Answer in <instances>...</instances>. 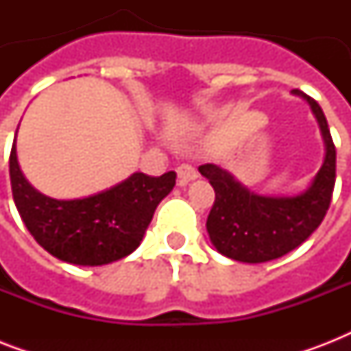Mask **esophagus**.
Listing matches in <instances>:
<instances>
[{
	"mask_svg": "<svg viewBox=\"0 0 351 351\" xmlns=\"http://www.w3.org/2000/svg\"><path fill=\"white\" fill-rule=\"evenodd\" d=\"M176 175H178V184H180V186H187L189 182H193L197 178V169L189 164H182L178 165Z\"/></svg>",
	"mask_w": 351,
	"mask_h": 351,
	"instance_id": "1",
	"label": "esophagus"
}]
</instances>
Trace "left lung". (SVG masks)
<instances>
[{
    "label": "left lung",
    "mask_w": 351,
    "mask_h": 351,
    "mask_svg": "<svg viewBox=\"0 0 351 351\" xmlns=\"http://www.w3.org/2000/svg\"><path fill=\"white\" fill-rule=\"evenodd\" d=\"M310 106L321 129L324 160L310 186L299 195H258L220 165L198 167L215 189L209 211V240L228 258L247 264L275 261L299 247L321 226L335 186V145L321 106L299 89L291 90Z\"/></svg>",
    "instance_id": "left-lung-1"
}]
</instances>
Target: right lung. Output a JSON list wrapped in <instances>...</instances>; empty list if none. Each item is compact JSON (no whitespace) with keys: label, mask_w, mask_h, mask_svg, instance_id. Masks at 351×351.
<instances>
[{"label":"right lung","mask_w":351,"mask_h":351,"mask_svg":"<svg viewBox=\"0 0 351 351\" xmlns=\"http://www.w3.org/2000/svg\"><path fill=\"white\" fill-rule=\"evenodd\" d=\"M175 182V171L162 176L132 173L109 189L63 200L30 186L19 167L16 138L10 153V184L19 217L43 250L74 266H104L131 255Z\"/></svg>","instance_id":"1"}]
</instances>
